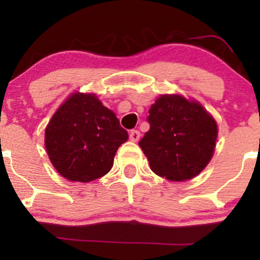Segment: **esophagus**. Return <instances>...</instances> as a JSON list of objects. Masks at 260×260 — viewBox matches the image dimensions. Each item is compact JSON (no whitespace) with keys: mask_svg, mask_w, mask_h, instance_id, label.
Instances as JSON below:
<instances>
[{"mask_svg":"<svg viewBox=\"0 0 260 260\" xmlns=\"http://www.w3.org/2000/svg\"><path fill=\"white\" fill-rule=\"evenodd\" d=\"M139 138H140V132H139V131H136V129L131 131L129 139L132 140V142H138Z\"/></svg>","mask_w":260,"mask_h":260,"instance_id":"34e87169","label":"esophagus"}]
</instances>
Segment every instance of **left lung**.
Listing matches in <instances>:
<instances>
[{"instance_id": "obj_1", "label": "left lung", "mask_w": 260, "mask_h": 260, "mask_svg": "<svg viewBox=\"0 0 260 260\" xmlns=\"http://www.w3.org/2000/svg\"><path fill=\"white\" fill-rule=\"evenodd\" d=\"M150 129L139 142L150 169L170 181L199 175L213 157L217 124L198 101L161 95L149 110Z\"/></svg>"}]
</instances>
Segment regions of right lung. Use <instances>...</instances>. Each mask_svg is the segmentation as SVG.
<instances>
[{"instance_id":"obj_1","label":"right lung","mask_w":260,"mask_h":260,"mask_svg":"<svg viewBox=\"0 0 260 260\" xmlns=\"http://www.w3.org/2000/svg\"><path fill=\"white\" fill-rule=\"evenodd\" d=\"M127 139L115 112L95 94L83 92H73L45 129V147L53 168L73 182H90L106 175Z\"/></svg>"}]
</instances>
